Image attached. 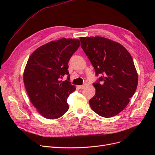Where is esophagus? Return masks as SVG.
I'll use <instances>...</instances> for the list:
<instances>
[{"label": "esophagus", "mask_w": 155, "mask_h": 155, "mask_svg": "<svg viewBox=\"0 0 155 155\" xmlns=\"http://www.w3.org/2000/svg\"><path fill=\"white\" fill-rule=\"evenodd\" d=\"M85 85H78V88H80V89H83V88H84L85 87Z\"/></svg>", "instance_id": "34e87169"}]
</instances>
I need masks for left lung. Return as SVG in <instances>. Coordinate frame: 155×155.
Instances as JSON below:
<instances>
[{
	"label": "left lung",
	"mask_w": 155,
	"mask_h": 155,
	"mask_svg": "<svg viewBox=\"0 0 155 155\" xmlns=\"http://www.w3.org/2000/svg\"><path fill=\"white\" fill-rule=\"evenodd\" d=\"M80 40L96 75H103L93 84L95 94L89 101L90 106L102 117L114 116L127 106L137 88L138 75L132 56L123 45L107 38L80 37Z\"/></svg>",
	"instance_id": "8db88e82"
}]
</instances>
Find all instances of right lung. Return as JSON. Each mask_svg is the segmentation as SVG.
<instances>
[{
  "label": "right lung",
  "instance_id": "1",
  "mask_svg": "<svg viewBox=\"0 0 155 155\" xmlns=\"http://www.w3.org/2000/svg\"><path fill=\"white\" fill-rule=\"evenodd\" d=\"M80 46L77 39L61 38L39 47L24 71L23 80L32 104L44 117L56 119L66 113L67 99L76 89L70 84L68 63ZM64 74L68 80L61 82Z\"/></svg>",
  "mask_w": 155,
  "mask_h": 155
}]
</instances>
